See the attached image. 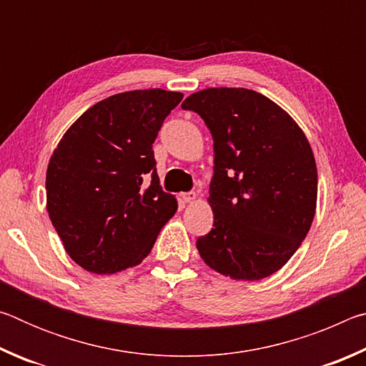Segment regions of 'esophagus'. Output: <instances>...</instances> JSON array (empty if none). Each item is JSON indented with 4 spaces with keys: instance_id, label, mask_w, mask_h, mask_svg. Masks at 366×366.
Listing matches in <instances>:
<instances>
[{
    "instance_id": "34e87169",
    "label": "esophagus",
    "mask_w": 366,
    "mask_h": 366,
    "mask_svg": "<svg viewBox=\"0 0 366 366\" xmlns=\"http://www.w3.org/2000/svg\"><path fill=\"white\" fill-rule=\"evenodd\" d=\"M195 198H197V194H195V192H187V194H181V200H182L184 203H192V202H195Z\"/></svg>"
}]
</instances>
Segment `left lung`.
Listing matches in <instances>:
<instances>
[{
    "label": "left lung",
    "instance_id": "left-lung-1",
    "mask_svg": "<svg viewBox=\"0 0 366 366\" xmlns=\"http://www.w3.org/2000/svg\"><path fill=\"white\" fill-rule=\"evenodd\" d=\"M182 108L202 116L214 142V224L197 240L198 253L231 280H264L289 262L313 222L312 147L292 116L255 90L205 89Z\"/></svg>",
    "mask_w": 366,
    "mask_h": 366
}]
</instances>
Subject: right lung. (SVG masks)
<instances>
[{"label":"right lung","mask_w":366,"mask_h":366,"mask_svg":"<svg viewBox=\"0 0 366 366\" xmlns=\"http://www.w3.org/2000/svg\"><path fill=\"white\" fill-rule=\"evenodd\" d=\"M181 92H124L67 129L46 169V212L74 262L94 274L137 266L177 200L161 189L153 142Z\"/></svg>","instance_id":"1"}]
</instances>
